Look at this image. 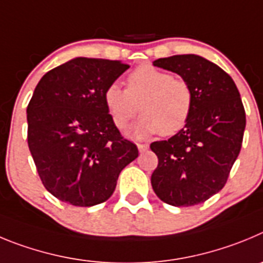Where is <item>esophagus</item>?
I'll use <instances>...</instances> for the list:
<instances>
[{
    "instance_id": "34e87169",
    "label": "esophagus",
    "mask_w": 263,
    "mask_h": 263,
    "mask_svg": "<svg viewBox=\"0 0 263 263\" xmlns=\"http://www.w3.org/2000/svg\"><path fill=\"white\" fill-rule=\"evenodd\" d=\"M137 148H139V151H140V152H145L146 149L149 148V145H148V144H141V143H137Z\"/></svg>"
}]
</instances>
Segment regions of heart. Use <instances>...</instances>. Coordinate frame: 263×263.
<instances>
[{"label": "heart", "mask_w": 263, "mask_h": 263, "mask_svg": "<svg viewBox=\"0 0 263 263\" xmlns=\"http://www.w3.org/2000/svg\"><path fill=\"white\" fill-rule=\"evenodd\" d=\"M103 102L118 129H124L140 112V120L131 129L135 137L160 132L162 136L178 134L190 119L194 93L190 84L158 68L144 64L126 79V90L110 84L103 93Z\"/></svg>", "instance_id": "heart-1"}]
</instances>
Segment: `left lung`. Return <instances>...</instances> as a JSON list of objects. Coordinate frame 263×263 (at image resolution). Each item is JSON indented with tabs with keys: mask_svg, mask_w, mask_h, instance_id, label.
Listing matches in <instances>:
<instances>
[{
	"mask_svg": "<svg viewBox=\"0 0 263 263\" xmlns=\"http://www.w3.org/2000/svg\"><path fill=\"white\" fill-rule=\"evenodd\" d=\"M190 84L194 106L187 124L151 149L158 158L152 187L162 202L176 207L204 203L226 186L241 151L247 117L231 76L196 55L153 61Z\"/></svg>",
	"mask_w": 263,
	"mask_h": 263,
	"instance_id": "8db88e82",
	"label": "left lung"
}]
</instances>
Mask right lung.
<instances>
[{"label":"right lung","instance_id":"add662e5","mask_svg":"<svg viewBox=\"0 0 263 263\" xmlns=\"http://www.w3.org/2000/svg\"><path fill=\"white\" fill-rule=\"evenodd\" d=\"M128 68L77 58L47 72L35 87L27 106L28 148L43 186L61 202H106L120 172L139 156L103 102L106 87Z\"/></svg>","mask_w":263,"mask_h":263}]
</instances>
